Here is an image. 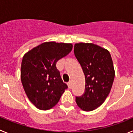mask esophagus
<instances>
[{
    "instance_id": "1",
    "label": "esophagus",
    "mask_w": 133,
    "mask_h": 133,
    "mask_svg": "<svg viewBox=\"0 0 133 133\" xmlns=\"http://www.w3.org/2000/svg\"><path fill=\"white\" fill-rule=\"evenodd\" d=\"M67 84H68V87H69V89H70V88H71V82L69 81Z\"/></svg>"
}]
</instances>
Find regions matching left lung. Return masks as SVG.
<instances>
[{"label":"left lung","mask_w":133,"mask_h":133,"mask_svg":"<svg viewBox=\"0 0 133 133\" xmlns=\"http://www.w3.org/2000/svg\"><path fill=\"white\" fill-rule=\"evenodd\" d=\"M74 52L85 76V91L76 97L80 109L91 111L106 100L115 78L113 63L109 51L93 43H76Z\"/></svg>","instance_id":"obj_1"}]
</instances>
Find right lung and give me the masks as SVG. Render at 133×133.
Segmentation results:
<instances>
[{"label":"right lung","mask_w":133,"mask_h":133,"mask_svg":"<svg viewBox=\"0 0 133 133\" xmlns=\"http://www.w3.org/2000/svg\"><path fill=\"white\" fill-rule=\"evenodd\" d=\"M71 43L46 42L28 51L21 63V78L30 101L40 110L55 107L64 90L56 62L72 50Z\"/></svg>","instance_id":"right-lung-1"}]
</instances>
